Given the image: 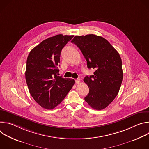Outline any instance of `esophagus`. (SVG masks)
<instances>
[{"label":"esophagus","instance_id":"obj_1","mask_svg":"<svg viewBox=\"0 0 149 149\" xmlns=\"http://www.w3.org/2000/svg\"><path fill=\"white\" fill-rule=\"evenodd\" d=\"M80 79H76L75 80V83L77 84H79L80 83Z\"/></svg>","mask_w":149,"mask_h":149}]
</instances>
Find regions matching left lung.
I'll list each match as a JSON object with an SVG mask.
<instances>
[{
	"label": "left lung",
	"instance_id": "1",
	"mask_svg": "<svg viewBox=\"0 0 149 149\" xmlns=\"http://www.w3.org/2000/svg\"><path fill=\"white\" fill-rule=\"evenodd\" d=\"M82 52L87 67L95 71L84 79L90 89L84 98L97 110L104 109L114 100L123 77L122 61L118 52L105 38L94 34L75 36L71 40Z\"/></svg>",
	"mask_w": 149,
	"mask_h": 149
}]
</instances>
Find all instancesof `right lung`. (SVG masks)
<instances>
[{"label":"right lung","instance_id":"obj_1","mask_svg":"<svg viewBox=\"0 0 149 149\" xmlns=\"http://www.w3.org/2000/svg\"><path fill=\"white\" fill-rule=\"evenodd\" d=\"M74 35H57L44 40L28 56L25 78L29 93L44 109L59 104L75 84V80L58 76L62 48Z\"/></svg>","mask_w":149,"mask_h":149}]
</instances>
